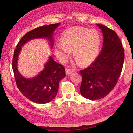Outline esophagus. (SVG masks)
<instances>
[{
    "instance_id": "obj_1",
    "label": "esophagus",
    "mask_w": 133,
    "mask_h": 133,
    "mask_svg": "<svg viewBox=\"0 0 133 133\" xmlns=\"http://www.w3.org/2000/svg\"><path fill=\"white\" fill-rule=\"evenodd\" d=\"M73 72H74V70H73V69H68V68L66 69V73L67 75H70V74L73 73Z\"/></svg>"
}]
</instances>
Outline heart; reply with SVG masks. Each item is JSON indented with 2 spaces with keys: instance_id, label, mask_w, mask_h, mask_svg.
Masks as SVG:
<instances>
[{
  "instance_id": "1",
  "label": "heart",
  "mask_w": 133,
  "mask_h": 133,
  "mask_svg": "<svg viewBox=\"0 0 133 133\" xmlns=\"http://www.w3.org/2000/svg\"><path fill=\"white\" fill-rule=\"evenodd\" d=\"M61 44L56 43L55 51L62 62H66L73 50V57L78 63L84 66L91 64L97 55L100 36L97 31L75 26L65 30L60 37Z\"/></svg>"
}]
</instances>
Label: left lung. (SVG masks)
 <instances>
[{
    "mask_svg": "<svg viewBox=\"0 0 133 133\" xmlns=\"http://www.w3.org/2000/svg\"><path fill=\"white\" fill-rule=\"evenodd\" d=\"M97 25L104 37L102 51L90 66L80 71L82 76L80 93L91 100L104 97L114 89L124 60V49L117 33L103 24Z\"/></svg>",
    "mask_w": 133,
    "mask_h": 133,
    "instance_id": "1",
    "label": "left lung"
}]
</instances>
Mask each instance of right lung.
Wrapping results in <instances>:
<instances>
[{
    "label": "right lung",
    "instance_id": "right-lung-1",
    "mask_svg": "<svg viewBox=\"0 0 133 133\" xmlns=\"http://www.w3.org/2000/svg\"><path fill=\"white\" fill-rule=\"evenodd\" d=\"M59 25L60 23L44 25L26 33L20 40L13 53L12 68L17 87L26 98L39 104L50 102L56 96L59 82L66 76L64 67L50 57L43 70L39 75L32 78H26L17 70L18 55L24 44L36 38L47 37L52 46L53 31Z\"/></svg>",
    "mask_w": 133,
    "mask_h": 133
}]
</instances>
